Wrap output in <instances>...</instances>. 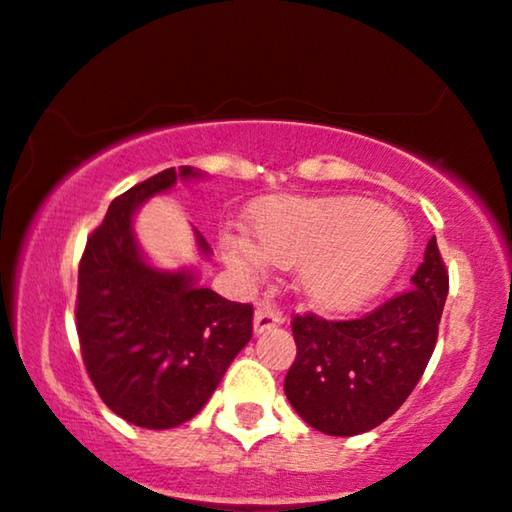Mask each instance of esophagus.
Here are the masks:
<instances>
[{"instance_id":"esophagus-1","label":"esophagus","mask_w":512,"mask_h":512,"mask_svg":"<svg viewBox=\"0 0 512 512\" xmlns=\"http://www.w3.org/2000/svg\"><path fill=\"white\" fill-rule=\"evenodd\" d=\"M282 322H284V315L280 313V310H277L275 305L263 303L261 308L256 310V317H254V331H256V334H263V331H270V329L280 327Z\"/></svg>"}]
</instances>
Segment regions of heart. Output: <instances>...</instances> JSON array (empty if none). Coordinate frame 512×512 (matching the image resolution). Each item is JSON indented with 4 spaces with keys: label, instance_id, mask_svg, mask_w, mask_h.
Here are the masks:
<instances>
[{
    "label": "heart",
    "instance_id": "1",
    "mask_svg": "<svg viewBox=\"0 0 512 512\" xmlns=\"http://www.w3.org/2000/svg\"><path fill=\"white\" fill-rule=\"evenodd\" d=\"M254 235L258 247L249 237L225 240L230 261L244 270H261L265 261L298 265V287L322 310L367 301L409 249L402 218L364 197L275 199L256 214Z\"/></svg>",
    "mask_w": 512,
    "mask_h": 512
}]
</instances>
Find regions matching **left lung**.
<instances>
[{
	"label": "left lung",
	"mask_w": 512,
	"mask_h": 512,
	"mask_svg": "<svg viewBox=\"0 0 512 512\" xmlns=\"http://www.w3.org/2000/svg\"><path fill=\"white\" fill-rule=\"evenodd\" d=\"M449 272L437 240L409 287L353 320L294 315L296 360L284 378L291 407L308 426L350 437L381 426L421 381L437 343Z\"/></svg>",
	"instance_id": "1"
}]
</instances>
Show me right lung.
Returning a JSON list of instances; mask_svg holds the SVG:
<instances>
[{
    "instance_id": "add662e5",
    "label": "right lung",
    "mask_w": 512,
    "mask_h": 512,
    "mask_svg": "<svg viewBox=\"0 0 512 512\" xmlns=\"http://www.w3.org/2000/svg\"><path fill=\"white\" fill-rule=\"evenodd\" d=\"M197 174L164 169L112 199L79 261L75 320L86 374L105 407L138 428L190 421L254 334V305L197 287L192 272L150 268L136 247L138 204ZM197 242L209 254L202 235Z\"/></svg>"
}]
</instances>
